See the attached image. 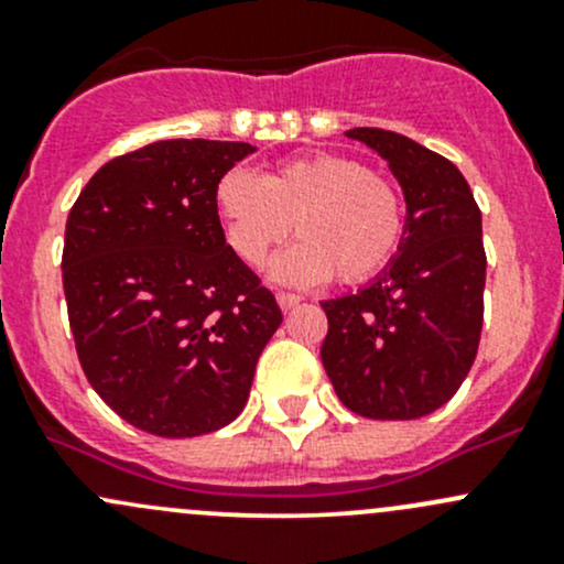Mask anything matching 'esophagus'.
I'll list each match as a JSON object with an SVG mask.
<instances>
[{
    "mask_svg": "<svg viewBox=\"0 0 564 564\" xmlns=\"http://www.w3.org/2000/svg\"><path fill=\"white\" fill-rule=\"evenodd\" d=\"M275 300L283 311H292L294 305H300V300L303 297H300V294H292V292H278Z\"/></svg>",
    "mask_w": 564,
    "mask_h": 564,
    "instance_id": "1",
    "label": "esophagus"
}]
</instances>
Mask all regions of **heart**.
Wrapping results in <instances>:
<instances>
[{"mask_svg": "<svg viewBox=\"0 0 564 564\" xmlns=\"http://www.w3.org/2000/svg\"><path fill=\"white\" fill-rule=\"evenodd\" d=\"M226 240L250 267H264L292 235L300 246L278 264V278L314 283L371 281L398 253L406 204L390 176L357 158L305 155L261 176L229 169L215 185Z\"/></svg>", "mask_w": 564, "mask_h": 564, "instance_id": "1", "label": "heart"}]
</instances>
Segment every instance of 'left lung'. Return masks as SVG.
<instances>
[{
  "mask_svg": "<svg viewBox=\"0 0 564 564\" xmlns=\"http://www.w3.org/2000/svg\"><path fill=\"white\" fill-rule=\"evenodd\" d=\"M390 163L406 196V237L371 286L324 300L322 362L346 409L414 420L451 401L482 329L480 207L447 158L382 128H355Z\"/></svg>",
  "mask_w": 564,
  "mask_h": 564,
  "instance_id": "1",
  "label": "left lung"
}]
</instances>
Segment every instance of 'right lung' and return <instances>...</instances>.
Wrapping results in <instances>:
<instances>
[{
	"label": "right lung",
	"mask_w": 564,
	"mask_h": 564,
	"mask_svg": "<svg viewBox=\"0 0 564 564\" xmlns=\"http://www.w3.org/2000/svg\"><path fill=\"white\" fill-rule=\"evenodd\" d=\"M250 152L155 141L100 166L67 215L62 283L78 362L147 434L185 440L231 423L283 322L215 204L220 176Z\"/></svg>",
	"instance_id": "1"
}]
</instances>
